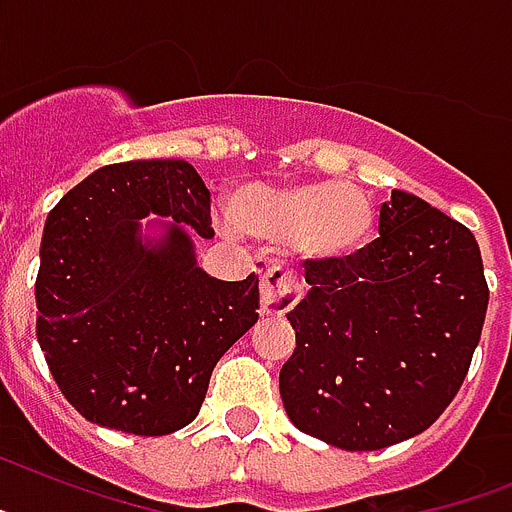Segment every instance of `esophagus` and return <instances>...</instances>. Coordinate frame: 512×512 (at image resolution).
<instances>
[{
	"mask_svg": "<svg viewBox=\"0 0 512 512\" xmlns=\"http://www.w3.org/2000/svg\"><path fill=\"white\" fill-rule=\"evenodd\" d=\"M301 282L290 274L272 269L261 280V316H285L295 303L301 301Z\"/></svg>",
	"mask_w": 512,
	"mask_h": 512,
	"instance_id": "1",
	"label": "esophagus"
}]
</instances>
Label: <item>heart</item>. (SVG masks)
Returning a JSON list of instances; mask_svg holds the SVG:
<instances>
[{
	"label": "heart",
	"mask_w": 512,
	"mask_h": 512,
	"mask_svg": "<svg viewBox=\"0 0 512 512\" xmlns=\"http://www.w3.org/2000/svg\"><path fill=\"white\" fill-rule=\"evenodd\" d=\"M232 225L269 246H293L322 266H350L377 238V209L358 188L308 183L290 188L251 185L235 193Z\"/></svg>",
	"instance_id": "b5f03b06"
}]
</instances>
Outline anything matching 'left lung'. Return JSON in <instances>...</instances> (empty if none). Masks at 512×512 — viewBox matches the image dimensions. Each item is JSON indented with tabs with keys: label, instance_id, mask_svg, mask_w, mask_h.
<instances>
[{
	"label": "left lung",
	"instance_id": "obj_1",
	"mask_svg": "<svg viewBox=\"0 0 512 512\" xmlns=\"http://www.w3.org/2000/svg\"><path fill=\"white\" fill-rule=\"evenodd\" d=\"M306 282L280 371L290 421L353 453L426 432L458 395L487 316L474 232L392 190L369 251L350 266L308 261Z\"/></svg>",
	"mask_w": 512,
	"mask_h": 512
}]
</instances>
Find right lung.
<instances>
[{"instance_id": "add662e5", "label": "right lung", "mask_w": 512, "mask_h": 512, "mask_svg": "<svg viewBox=\"0 0 512 512\" xmlns=\"http://www.w3.org/2000/svg\"><path fill=\"white\" fill-rule=\"evenodd\" d=\"M172 216L162 241L138 218ZM193 235L211 238V196L183 159L107 164L46 217L36 335L75 411L162 437L201 411L211 371L259 319V277L214 280Z\"/></svg>"}]
</instances>
